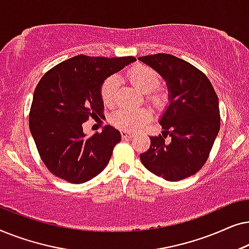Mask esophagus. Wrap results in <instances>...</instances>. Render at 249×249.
<instances>
[{"label": "esophagus", "mask_w": 249, "mask_h": 249, "mask_svg": "<svg viewBox=\"0 0 249 249\" xmlns=\"http://www.w3.org/2000/svg\"><path fill=\"white\" fill-rule=\"evenodd\" d=\"M121 137H122V139H129L130 137H132V134L129 131L121 130Z\"/></svg>", "instance_id": "esophagus-1"}]
</instances>
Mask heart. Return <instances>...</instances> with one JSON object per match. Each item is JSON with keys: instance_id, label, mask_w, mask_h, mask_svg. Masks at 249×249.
I'll return each mask as SVG.
<instances>
[{"instance_id": "b5f03b06", "label": "heart", "mask_w": 249, "mask_h": 249, "mask_svg": "<svg viewBox=\"0 0 249 249\" xmlns=\"http://www.w3.org/2000/svg\"><path fill=\"white\" fill-rule=\"evenodd\" d=\"M128 80L132 86L137 88L142 94H149L153 103L161 104L163 96L161 94L155 93V89L161 83V78L159 73L152 68L142 66H136L127 73ZM119 91V78L117 76H111L104 80L101 87V96L104 104L111 107L117 101V95ZM151 112L147 108H127L120 107L111 114L110 121L115 127L124 129L127 131H135L141 129L151 120Z\"/></svg>"}]
</instances>
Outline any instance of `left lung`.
Instances as JSON below:
<instances>
[{
	"label": "left lung",
	"mask_w": 249,
	"mask_h": 249,
	"mask_svg": "<svg viewBox=\"0 0 249 249\" xmlns=\"http://www.w3.org/2000/svg\"><path fill=\"white\" fill-rule=\"evenodd\" d=\"M138 60L164 79L169 93V104L159 121L162 136L149 137L151 147L141 154V161L148 171L168 181L188 178L206 162L219 134L215 90L202 71L171 54ZM168 134L170 139L165 141Z\"/></svg>",
	"instance_id": "obj_1"
}]
</instances>
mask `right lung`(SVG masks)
Returning a JSON list of instances; mask_svg holds the SVG:
<instances>
[{
  "mask_svg": "<svg viewBox=\"0 0 249 249\" xmlns=\"http://www.w3.org/2000/svg\"><path fill=\"white\" fill-rule=\"evenodd\" d=\"M135 61L134 56L77 55L52 68L39 80L29 129L40 159L54 176L83 183L107 165L121 141L120 131L107 125L101 134L86 137L83 124L89 117H103L102 84Z\"/></svg>",
  "mask_w": 249,
  "mask_h": 249,
  "instance_id": "right-lung-1",
  "label": "right lung"
}]
</instances>
